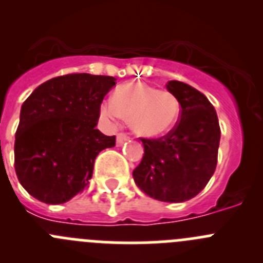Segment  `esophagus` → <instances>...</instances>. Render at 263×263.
<instances>
[{"instance_id":"34e87169","label":"esophagus","mask_w":263,"mask_h":263,"mask_svg":"<svg viewBox=\"0 0 263 263\" xmlns=\"http://www.w3.org/2000/svg\"><path fill=\"white\" fill-rule=\"evenodd\" d=\"M129 136L127 134H123V132H120V134L117 135V145H123L126 141H128Z\"/></svg>"}]
</instances>
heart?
Here are the masks:
<instances>
[{
    "label": "heart",
    "instance_id": "1",
    "mask_svg": "<svg viewBox=\"0 0 263 263\" xmlns=\"http://www.w3.org/2000/svg\"><path fill=\"white\" fill-rule=\"evenodd\" d=\"M180 114L178 98L145 83L124 85L115 92L112 104L101 106V115L114 122L119 117L129 119V127L143 137H159L173 129Z\"/></svg>",
    "mask_w": 263,
    "mask_h": 263
}]
</instances>
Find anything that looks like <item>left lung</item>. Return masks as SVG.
Returning a JSON list of instances; mask_svg holds the SVG:
<instances>
[{
    "label": "left lung",
    "instance_id": "8db88e82",
    "mask_svg": "<svg viewBox=\"0 0 263 263\" xmlns=\"http://www.w3.org/2000/svg\"><path fill=\"white\" fill-rule=\"evenodd\" d=\"M166 87L180 104L179 122L159 139H141L144 156L132 175L149 197L184 202L197 196L214 174L219 122L215 109L200 90L178 80H171Z\"/></svg>",
    "mask_w": 263,
    "mask_h": 263
}]
</instances>
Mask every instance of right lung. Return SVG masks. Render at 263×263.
<instances>
[{"instance_id":"add662e5","label":"right lung","mask_w":263,"mask_h":263,"mask_svg":"<svg viewBox=\"0 0 263 263\" xmlns=\"http://www.w3.org/2000/svg\"><path fill=\"white\" fill-rule=\"evenodd\" d=\"M115 80L90 73L57 76L23 102L14 166L29 195L57 205L88 187L96 157L115 145V136L96 129L102 100Z\"/></svg>"}]
</instances>
